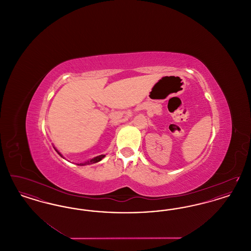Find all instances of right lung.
I'll return each mask as SVG.
<instances>
[{
	"instance_id": "add662e5",
	"label": "right lung",
	"mask_w": 251,
	"mask_h": 251,
	"mask_svg": "<svg viewBox=\"0 0 251 251\" xmlns=\"http://www.w3.org/2000/svg\"><path fill=\"white\" fill-rule=\"evenodd\" d=\"M54 150L56 151V152L59 154L61 157H63V155L60 153L59 151L54 148ZM105 157L104 154H101V155L96 156L94 158H92V159H90V160H88V161H86V162H84V163H80V164H77L78 166H87V165H92V164H95V163H98V162H100V161H101L103 158ZM64 158V157H63Z\"/></svg>"
}]
</instances>
